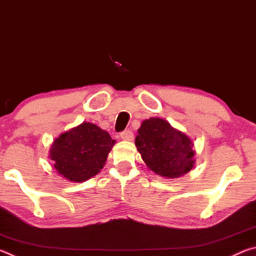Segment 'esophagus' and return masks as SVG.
Listing matches in <instances>:
<instances>
[{"instance_id": "esophagus-1", "label": "esophagus", "mask_w": 256, "mask_h": 256, "mask_svg": "<svg viewBox=\"0 0 256 256\" xmlns=\"http://www.w3.org/2000/svg\"><path fill=\"white\" fill-rule=\"evenodd\" d=\"M120 136L124 141H132L134 136H133V132L132 131H128H128H124V132L120 133Z\"/></svg>"}]
</instances>
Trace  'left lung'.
Segmentation results:
<instances>
[{
    "label": "left lung",
    "instance_id": "left-lung-1",
    "mask_svg": "<svg viewBox=\"0 0 256 256\" xmlns=\"http://www.w3.org/2000/svg\"><path fill=\"white\" fill-rule=\"evenodd\" d=\"M136 146L146 168L164 178H178L196 164L192 138L164 118L144 120L138 130Z\"/></svg>",
    "mask_w": 256,
    "mask_h": 256
}]
</instances>
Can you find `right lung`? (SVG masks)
<instances>
[{
  "instance_id": "obj_1",
  "label": "right lung",
  "mask_w": 256,
  "mask_h": 256,
  "mask_svg": "<svg viewBox=\"0 0 256 256\" xmlns=\"http://www.w3.org/2000/svg\"><path fill=\"white\" fill-rule=\"evenodd\" d=\"M115 142L105 130L84 122L60 133L52 144L48 157L56 174L81 183L102 170Z\"/></svg>"
}]
</instances>
